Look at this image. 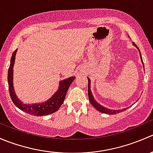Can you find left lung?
Wrapping results in <instances>:
<instances>
[{
    "mask_svg": "<svg viewBox=\"0 0 153 153\" xmlns=\"http://www.w3.org/2000/svg\"><path fill=\"white\" fill-rule=\"evenodd\" d=\"M132 44H133V45L138 49V51H139L140 58H141V62L143 63L142 57H141V52H140L139 49H138V47H137V46L135 45L134 43H132ZM87 79H88V97H89V101H90L91 104H92V105L94 107L97 109V110L99 111V112H102V113L108 114V115H115V114L120 113V112L126 110V109H128V107H126V108H124V109H108V108L104 107V106L101 105V104H100L99 103L97 102V101L95 100V98H94L93 95H92V92H91L90 79H89V78H87ZM134 104H135V103H134Z\"/></svg>",
    "mask_w": 153,
    "mask_h": 153,
    "instance_id": "obj_1",
    "label": "left lung"
}]
</instances>
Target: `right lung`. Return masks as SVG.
<instances>
[{
	"mask_svg": "<svg viewBox=\"0 0 153 153\" xmlns=\"http://www.w3.org/2000/svg\"><path fill=\"white\" fill-rule=\"evenodd\" d=\"M17 51L18 49H16L12 53L10 68L8 70L9 90H10V97L12 98V102L21 110L32 115H35V116H44V115H50V114L55 112L64 103L68 89L71 84L73 82L75 77H69L67 79L60 81L58 90L47 101L42 103H37V104H24L16 95L13 86V67L15 64V55H16Z\"/></svg>",
	"mask_w": 153,
	"mask_h": 153,
	"instance_id": "1",
	"label": "right lung"
}]
</instances>
